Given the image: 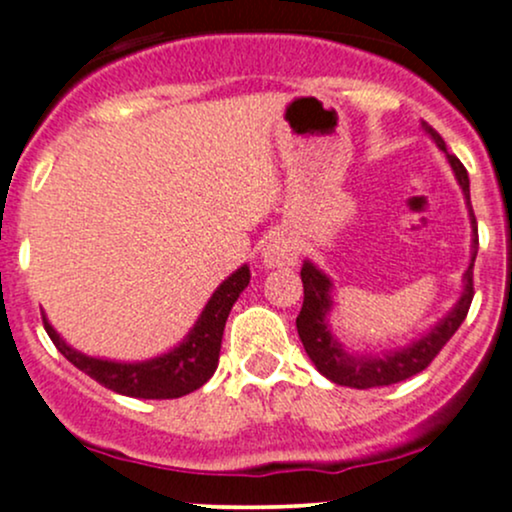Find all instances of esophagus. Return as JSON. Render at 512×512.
Here are the masks:
<instances>
[{"label": "esophagus", "mask_w": 512, "mask_h": 512, "mask_svg": "<svg viewBox=\"0 0 512 512\" xmlns=\"http://www.w3.org/2000/svg\"><path fill=\"white\" fill-rule=\"evenodd\" d=\"M262 262L267 269L274 267H296L298 264V245L289 233L276 231L269 233L262 243Z\"/></svg>", "instance_id": "obj_1"}]
</instances>
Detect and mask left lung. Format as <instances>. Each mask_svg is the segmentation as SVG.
<instances>
[{"instance_id":"left-lung-1","label":"left lung","mask_w":512,"mask_h":512,"mask_svg":"<svg viewBox=\"0 0 512 512\" xmlns=\"http://www.w3.org/2000/svg\"><path fill=\"white\" fill-rule=\"evenodd\" d=\"M424 132L436 142V146L448 158L452 173H455L457 185L462 187L464 204L469 211V223H472V260H469L467 272L462 274V293L457 303L445 313L431 330L421 334V337L411 339L409 344L399 346V349L383 351V354H354V351L344 349V344L334 337L330 327V313L334 310L332 298V279L322 272L317 264L310 260L303 262L301 279H303V308L296 317L298 337L305 346V354L315 363V368L325 375L332 383L344 387H356V390H370V387H385L402 383L411 375L421 373L438 351L448 344V339L457 332L467 317L469 305L474 298V260H477L479 236H477V219L472 211V199H469V175L460 158L448 154L445 142L440 134L426 122H421Z\"/></svg>"}]
</instances>
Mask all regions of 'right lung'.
<instances>
[{
	"label": "right lung",
	"instance_id": "add662e5",
	"mask_svg": "<svg viewBox=\"0 0 512 512\" xmlns=\"http://www.w3.org/2000/svg\"><path fill=\"white\" fill-rule=\"evenodd\" d=\"M248 284L250 267L243 264L211 293L195 327L185 334V339L166 354L146 358V361H108V358L81 354L64 342L48 322V317L43 315L45 332L69 363H74L76 368L91 375L96 383L117 392V395L137 399H175L199 390L214 375L216 366H219L221 337L228 313H231L240 293L248 289Z\"/></svg>",
	"mask_w": 512,
	"mask_h": 512
}]
</instances>
